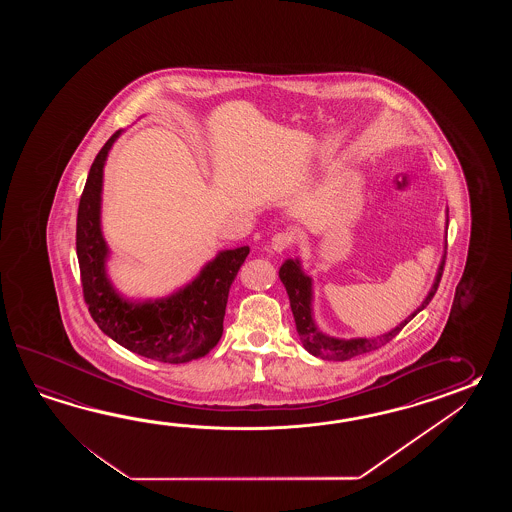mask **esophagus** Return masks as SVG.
<instances>
[{"label":"esophagus","instance_id":"esophagus-1","mask_svg":"<svg viewBox=\"0 0 512 512\" xmlns=\"http://www.w3.org/2000/svg\"><path fill=\"white\" fill-rule=\"evenodd\" d=\"M291 234H287V232H278V234H274L271 238V249L274 252H283L285 249H289V245H291Z\"/></svg>","mask_w":512,"mask_h":512}]
</instances>
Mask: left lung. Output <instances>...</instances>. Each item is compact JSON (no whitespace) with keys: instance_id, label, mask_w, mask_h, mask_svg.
<instances>
[{"instance_id":"obj_1","label":"left lung","mask_w":512,"mask_h":512,"mask_svg":"<svg viewBox=\"0 0 512 512\" xmlns=\"http://www.w3.org/2000/svg\"><path fill=\"white\" fill-rule=\"evenodd\" d=\"M445 229L448 230V208H446ZM445 254L446 243L443 258L439 261V267L435 272L434 283L426 294L425 300L421 302V305L415 309L412 315L404 318L401 324H397L388 333H382L379 337L357 338L331 337L316 326L315 315H313V278L305 274L300 258H294V260L289 258V260L283 261L278 274H280V280H282L283 287H285L287 296H289L296 331L300 335L304 348L311 355L324 360H349L364 355V353H370L373 349L381 348L386 342H390L417 313H421L426 305L430 304V300L434 298L435 291H437V285L441 282V274H443V267H445Z\"/></svg>"}]
</instances>
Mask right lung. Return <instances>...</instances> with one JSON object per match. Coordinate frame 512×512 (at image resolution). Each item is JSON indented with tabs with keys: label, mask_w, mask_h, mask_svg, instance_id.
I'll return each instance as SVG.
<instances>
[{
	"label": "right lung",
	"mask_w": 512,
	"mask_h": 512,
	"mask_svg": "<svg viewBox=\"0 0 512 512\" xmlns=\"http://www.w3.org/2000/svg\"><path fill=\"white\" fill-rule=\"evenodd\" d=\"M122 135L115 131L102 146L80 197L77 256L89 313L122 348L146 359L183 364L205 357L223 333L229 289L249 247L225 249L203 265L192 282L163 298L131 300L108 274L109 247L102 232V186L109 150Z\"/></svg>",
	"instance_id": "add662e5"
}]
</instances>
